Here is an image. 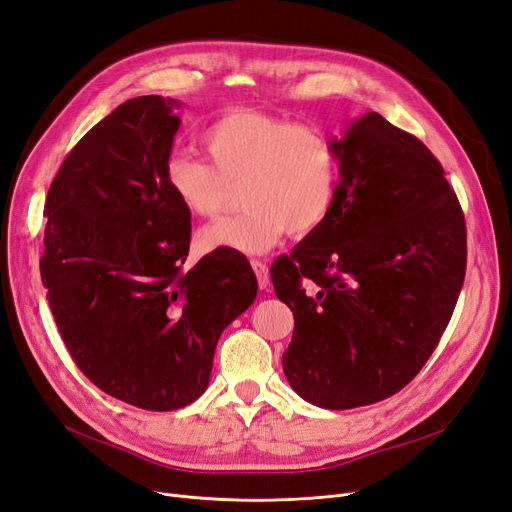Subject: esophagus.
Wrapping results in <instances>:
<instances>
[{"label":"esophagus","instance_id":"obj_1","mask_svg":"<svg viewBox=\"0 0 512 512\" xmlns=\"http://www.w3.org/2000/svg\"><path fill=\"white\" fill-rule=\"evenodd\" d=\"M252 269H254L256 277H258L260 290H269V288H271V275H269L267 262H262V260H252Z\"/></svg>","mask_w":512,"mask_h":512}]
</instances>
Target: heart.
Listing matches in <instances>:
<instances>
[{"mask_svg":"<svg viewBox=\"0 0 512 512\" xmlns=\"http://www.w3.org/2000/svg\"><path fill=\"white\" fill-rule=\"evenodd\" d=\"M208 159L174 151L163 182L189 214L214 218L239 189L245 208L208 224L197 237L201 252L264 254L288 231L302 237L330 218L340 189L336 142L317 126L237 109L216 117L201 134Z\"/></svg>","mask_w":512,"mask_h":512,"instance_id":"b5f03b06","label":"heart"}]
</instances>
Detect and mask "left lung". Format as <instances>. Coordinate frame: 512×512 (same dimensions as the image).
<instances>
[{
	"label": "left lung",
	"mask_w": 512,
	"mask_h": 512,
	"mask_svg": "<svg viewBox=\"0 0 512 512\" xmlns=\"http://www.w3.org/2000/svg\"><path fill=\"white\" fill-rule=\"evenodd\" d=\"M334 142L336 206L271 279L294 313L285 378L304 401L351 410L399 393L437 349L464 283L466 224L439 159L380 113Z\"/></svg>",
	"instance_id": "8db88e82"
}]
</instances>
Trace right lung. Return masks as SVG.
I'll return each instance as SVG.
<instances>
[{
  "mask_svg": "<svg viewBox=\"0 0 512 512\" xmlns=\"http://www.w3.org/2000/svg\"><path fill=\"white\" fill-rule=\"evenodd\" d=\"M176 107L132 98L77 142L48 191L39 260L75 365L100 391L151 412L203 395L222 330L258 292L235 250L182 267L191 214L163 182Z\"/></svg>",
  "mask_w": 512,
  "mask_h": 512,
  "instance_id": "obj_1",
  "label": "right lung"
}]
</instances>
